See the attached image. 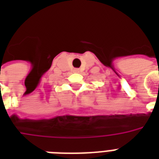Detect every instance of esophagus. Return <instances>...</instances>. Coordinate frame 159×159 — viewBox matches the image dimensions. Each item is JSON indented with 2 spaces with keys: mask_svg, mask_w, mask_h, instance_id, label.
I'll use <instances>...</instances> for the list:
<instances>
[{
  "mask_svg": "<svg viewBox=\"0 0 159 159\" xmlns=\"http://www.w3.org/2000/svg\"><path fill=\"white\" fill-rule=\"evenodd\" d=\"M76 72H77V70H76Z\"/></svg>",
  "mask_w": 159,
  "mask_h": 159,
  "instance_id": "esophagus-1",
  "label": "esophagus"
}]
</instances>
